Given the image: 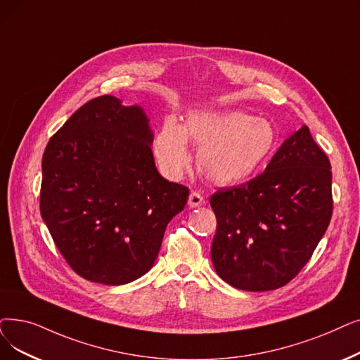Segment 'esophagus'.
<instances>
[{
	"instance_id": "34e87169",
	"label": "esophagus",
	"mask_w": 360,
	"mask_h": 360,
	"mask_svg": "<svg viewBox=\"0 0 360 360\" xmlns=\"http://www.w3.org/2000/svg\"><path fill=\"white\" fill-rule=\"evenodd\" d=\"M206 202V200H205V197H202L200 193H197V191H193L191 194H190V197H188V206L190 207H200V206H202Z\"/></svg>"
}]
</instances>
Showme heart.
I'll list each match as a JSON object with an SVG mask.
<instances>
[{
	"mask_svg": "<svg viewBox=\"0 0 360 360\" xmlns=\"http://www.w3.org/2000/svg\"><path fill=\"white\" fill-rule=\"evenodd\" d=\"M186 139L198 148L202 176L217 185H236L253 178L269 160L278 135L269 120L238 110L194 113L184 127L167 117L155 135L154 154L169 176L181 175L190 163Z\"/></svg>",
	"mask_w": 360,
	"mask_h": 360,
	"instance_id": "1",
	"label": "heart"
}]
</instances>
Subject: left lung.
Returning a JSON list of instances; mask_svg holds the SVG:
<instances>
[{
	"instance_id": "left-lung-1",
	"label": "left lung",
	"mask_w": 360,
	"mask_h": 360,
	"mask_svg": "<svg viewBox=\"0 0 360 360\" xmlns=\"http://www.w3.org/2000/svg\"><path fill=\"white\" fill-rule=\"evenodd\" d=\"M331 163L307 127L288 136L260 175L219 188L213 266L245 291L284 287L299 274L330 225Z\"/></svg>"
}]
</instances>
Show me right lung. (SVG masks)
Returning <instances> with one entry per match:
<instances>
[{"label": "right lung", "mask_w": 360, "mask_h": 360, "mask_svg": "<svg viewBox=\"0 0 360 360\" xmlns=\"http://www.w3.org/2000/svg\"><path fill=\"white\" fill-rule=\"evenodd\" d=\"M153 134L139 105L92 98L45 147L39 209L58 252L91 283L122 285L159 255L190 190L155 169Z\"/></svg>", "instance_id": "add662e5"}]
</instances>
